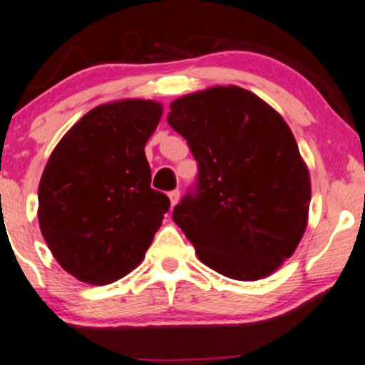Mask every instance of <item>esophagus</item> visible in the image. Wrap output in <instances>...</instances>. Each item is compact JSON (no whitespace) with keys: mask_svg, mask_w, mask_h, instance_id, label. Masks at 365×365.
I'll use <instances>...</instances> for the list:
<instances>
[{"mask_svg":"<svg viewBox=\"0 0 365 365\" xmlns=\"http://www.w3.org/2000/svg\"><path fill=\"white\" fill-rule=\"evenodd\" d=\"M168 197H170V202H172V205H173V207L177 205L178 200H180V190H178V188H175V190L170 192Z\"/></svg>","mask_w":365,"mask_h":365,"instance_id":"esophagus-1","label":"esophagus"}]
</instances>
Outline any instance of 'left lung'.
I'll return each mask as SVG.
<instances>
[{
    "label": "left lung",
    "instance_id": "8db88e82",
    "mask_svg": "<svg viewBox=\"0 0 365 365\" xmlns=\"http://www.w3.org/2000/svg\"><path fill=\"white\" fill-rule=\"evenodd\" d=\"M168 124L197 160L195 185L173 220L217 273L239 281L271 274L307 227L310 177L292 129L241 87H210L170 106Z\"/></svg>",
    "mask_w": 365,
    "mask_h": 365
}]
</instances>
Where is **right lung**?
<instances>
[{"instance_id": "1", "label": "right lung", "mask_w": 365, "mask_h": 365, "mask_svg": "<svg viewBox=\"0 0 365 365\" xmlns=\"http://www.w3.org/2000/svg\"><path fill=\"white\" fill-rule=\"evenodd\" d=\"M161 118L155 101L89 110L55 146L38 185L41 234L58 264L91 284L133 271L170 209L151 188L145 145Z\"/></svg>"}]
</instances>
